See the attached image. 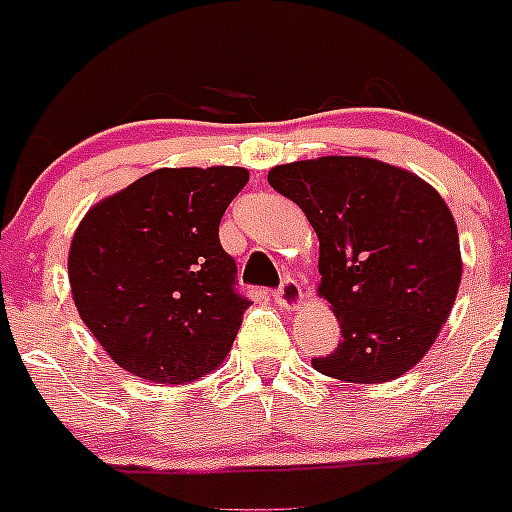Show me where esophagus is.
<instances>
[{
  "instance_id": "esophagus-1",
  "label": "esophagus",
  "mask_w": 512,
  "mask_h": 512,
  "mask_svg": "<svg viewBox=\"0 0 512 512\" xmlns=\"http://www.w3.org/2000/svg\"><path fill=\"white\" fill-rule=\"evenodd\" d=\"M272 297H275V302L280 304L282 309H297L299 304H302V299H304V294H302V287H299V282L297 280H287L282 282L280 285V289H277L275 294H272Z\"/></svg>"
}]
</instances>
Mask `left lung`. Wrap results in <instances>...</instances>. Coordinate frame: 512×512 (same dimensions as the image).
<instances>
[{
  "label": "left lung",
  "mask_w": 512,
  "mask_h": 512,
  "mask_svg": "<svg viewBox=\"0 0 512 512\" xmlns=\"http://www.w3.org/2000/svg\"><path fill=\"white\" fill-rule=\"evenodd\" d=\"M267 180L317 232V292L342 329L312 366L349 384L399 379L433 347L461 285L448 205L418 175L361 156L277 165Z\"/></svg>",
  "instance_id": "1"
}]
</instances>
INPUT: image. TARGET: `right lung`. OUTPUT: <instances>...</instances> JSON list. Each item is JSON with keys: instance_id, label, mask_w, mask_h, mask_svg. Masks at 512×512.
Wrapping results in <instances>:
<instances>
[{"instance_id": "obj_1", "label": "right lung", "mask_w": 512, "mask_h": 512, "mask_svg": "<svg viewBox=\"0 0 512 512\" xmlns=\"http://www.w3.org/2000/svg\"><path fill=\"white\" fill-rule=\"evenodd\" d=\"M250 173L158 168L86 213L69 250L74 304L121 369L188 384L223 364L250 299L220 220Z\"/></svg>"}]
</instances>
